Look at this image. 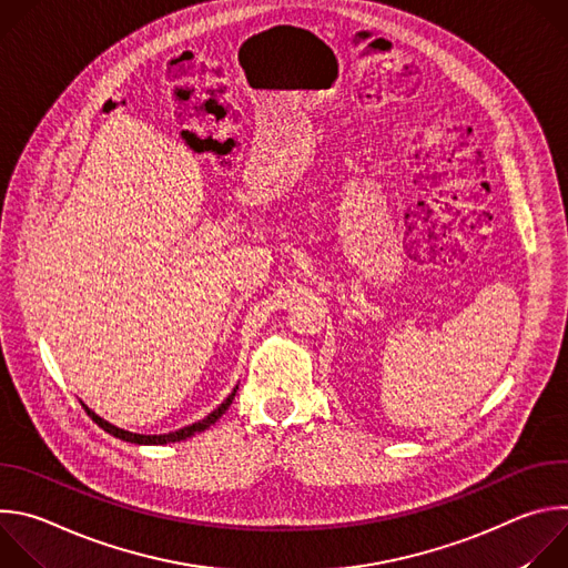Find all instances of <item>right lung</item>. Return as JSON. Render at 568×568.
Wrapping results in <instances>:
<instances>
[{"instance_id":"obj_1","label":"right lung","mask_w":568,"mask_h":568,"mask_svg":"<svg viewBox=\"0 0 568 568\" xmlns=\"http://www.w3.org/2000/svg\"><path fill=\"white\" fill-rule=\"evenodd\" d=\"M235 390H237V386L229 393V397L220 404V407L215 409V412H211L204 420H200V423H195V425H189V427H184V429H178V432H171V434H161V436H143V434H132V432H125V429H119V427H114V425H110L108 420H103L101 416H97L92 409H88L85 407V412H88V416L103 429V432H108L110 436H114V438H119V440H125V443H134V445H166V443H180V440H186V438H191V436H195L197 432H204V429H209L217 418H222V414L231 407V402H233V397H235Z\"/></svg>"}]
</instances>
